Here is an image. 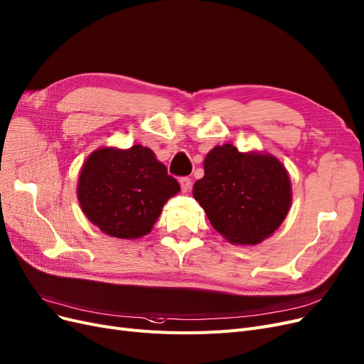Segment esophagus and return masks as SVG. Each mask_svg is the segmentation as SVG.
<instances>
[{
  "mask_svg": "<svg viewBox=\"0 0 364 364\" xmlns=\"http://www.w3.org/2000/svg\"><path fill=\"white\" fill-rule=\"evenodd\" d=\"M179 183H181L182 191H185V193L191 188V179L188 178V176H182V178H179Z\"/></svg>",
  "mask_w": 364,
  "mask_h": 364,
  "instance_id": "esophagus-1",
  "label": "esophagus"
}]
</instances>
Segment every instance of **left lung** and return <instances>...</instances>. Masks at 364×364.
I'll use <instances>...</instances> for the list:
<instances>
[{
  "instance_id": "obj_1",
  "label": "left lung",
  "mask_w": 364,
  "mask_h": 364,
  "mask_svg": "<svg viewBox=\"0 0 364 364\" xmlns=\"http://www.w3.org/2000/svg\"><path fill=\"white\" fill-rule=\"evenodd\" d=\"M193 194L218 233L233 244H257L279 229L291 206V181L279 159L217 146L203 162Z\"/></svg>"
}]
</instances>
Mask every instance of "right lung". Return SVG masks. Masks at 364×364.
Returning a JSON list of instances; mask_svg holds the SVG:
<instances>
[{
    "label": "right lung",
    "instance_id": "obj_1",
    "mask_svg": "<svg viewBox=\"0 0 364 364\" xmlns=\"http://www.w3.org/2000/svg\"><path fill=\"white\" fill-rule=\"evenodd\" d=\"M181 191L178 181L149 147H104L93 152L78 181L80 205L104 233L134 240L150 232L167 200Z\"/></svg>",
    "mask_w": 364,
    "mask_h": 364
}]
</instances>
